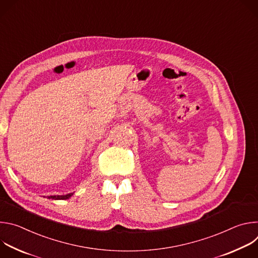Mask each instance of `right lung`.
Segmentation results:
<instances>
[{
	"instance_id": "add662e5",
	"label": "right lung",
	"mask_w": 258,
	"mask_h": 258,
	"mask_svg": "<svg viewBox=\"0 0 258 258\" xmlns=\"http://www.w3.org/2000/svg\"><path fill=\"white\" fill-rule=\"evenodd\" d=\"M73 195V193H70V194H67V195H62V196H49L48 198L49 199H55V200H65V199H68L69 197H71Z\"/></svg>"
}]
</instances>
